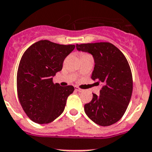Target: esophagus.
Masks as SVG:
<instances>
[{"label": "esophagus", "mask_w": 152, "mask_h": 152, "mask_svg": "<svg viewBox=\"0 0 152 152\" xmlns=\"http://www.w3.org/2000/svg\"><path fill=\"white\" fill-rule=\"evenodd\" d=\"M75 90L77 91H78V92H82L83 91V89H81V88H78V87H75Z\"/></svg>", "instance_id": "34e87169"}]
</instances>
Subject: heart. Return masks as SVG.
I'll return each instance as SVG.
<instances>
[{
    "label": "heart",
    "mask_w": 152,
    "mask_h": 152,
    "mask_svg": "<svg viewBox=\"0 0 152 152\" xmlns=\"http://www.w3.org/2000/svg\"><path fill=\"white\" fill-rule=\"evenodd\" d=\"M86 55V54H83L82 55Z\"/></svg>",
    "instance_id": "1"
}]
</instances>
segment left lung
Segmentation results:
<instances>
[{
	"mask_svg": "<svg viewBox=\"0 0 152 152\" xmlns=\"http://www.w3.org/2000/svg\"><path fill=\"white\" fill-rule=\"evenodd\" d=\"M76 48L92 55L94 67L91 79L98 81L97 85L103 83L100 94H93L91 102L85 104V113L97 125H112L124 116L132 97L133 81L126 58L108 42L76 44Z\"/></svg>",
	"mask_w": 152,
	"mask_h": 152,
	"instance_id": "left-lung-1",
	"label": "left lung"
}]
</instances>
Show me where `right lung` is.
I'll return each mask as SVG.
<instances>
[{
    "mask_svg": "<svg viewBox=\"0 0 152 152\" xmlns=\"http://www.w3.org/2000/svg\"><path fill=\"white\" fill-rule=\"evenodd\" d=\"M75 47L43 40L34 43L23 53L18 69V95L25 113L33 122L49 124L64 111L67 98L75 88L55 84L53 77L62 69L64 59Z\"/></svg>",
    "mask_w": 152,
    "mask_h": 152,
    "instance_id": "right-lung-1",
    "label": "right lung"
}]
</instances>
